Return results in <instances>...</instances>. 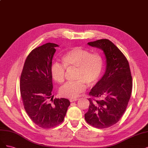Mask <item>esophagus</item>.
<instances>
[{
	"instance_id": "1",
	"label": "esophagus",
	"mask_w": 148,
	"mask_h": 148,
	"mask_svg": "<svg viewBox=\"0 0 148 148\" xmlns=\"http://www.w3.org/2000/svg\"><path fill=\"white\" fill-rule=\"evenodd\" d=\"M78 99L77 98H70L69 99V101L70 102H73V101H77Z\"/></svg>"
}]
</instances>
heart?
Listing matches in <instances>:
<instances>
[{"instance_id":"heart-1","label":"heart","mask_w":148,"mask_h":148,"mask_svg":"<svg viewBox=\"0 0 148 148\" xmlns=\"http://www.w3.org/2000/svg\"><path fill=\"white\" fill-rule=\"evenodd\" d=\"M62 64L55 63L51 66V75L55 81L63 83L65 79L66 72L75 69V79L74 82H68L62 86L60 93L64 97L75 98L85 92L88 86L96 84L101 78L104 60L99 53H92L89 50L75 47L69 50L62 56Z\"/></svg>"}]
</instances>
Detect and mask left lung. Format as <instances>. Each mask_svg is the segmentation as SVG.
Listing matches in <instances>:
<instances>
[{"label": "left lung", "mask_w": 148, "mask_h": 148, "mask_svg": "<svg viewBox=\"0 0 148 148\" xmlns=\"http://www.w3.org/2000/svg\"><path fill=\"white\" fill-rule=\"evenodd\" d=\"M101 49L106 59L105 73L89 92L86 122L95 128H106L120 120L125 112L132 90L130 66L125 55L113 43L104 39L88 42ZM103 97L98 100L95 98Z\"/></svg>", "instance_id": "8db88e82"}]
</instances>
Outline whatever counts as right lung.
Segmentation results:
<instances>
[{
  "label": "right lung",
  "instance_id": "obj_1",
  "mask_svg": "<svg viewBox=\"0 0 148 148\" xmlns=\"http://www.w3.org/2000/svg\"><path fill=\"white\" fill-rule=\"evenodd\" d=\"M57 47L58 45L47 43L32 50L26 58L20 77V93L25 111L33 122L46 129L63 122L70 105L68 99H53L51 96L50 69Z\"/></svg>",
  "mask_w": 148,
  "mask_h": 148
}]
</instances>
